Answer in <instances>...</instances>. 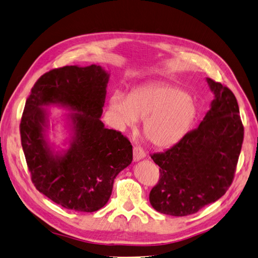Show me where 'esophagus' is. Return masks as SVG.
<instances>
[{
  "instance_id": "esophagus-1",
  "label": "esophagus",
  "mask_w": 258,
  "mask_h": 258,
  "mask_svg": "<svg viewBox=\"0 0 258 258\" xmlns=\"http://www.w3.org/2000/svg\"><path fill=\"white\" fill-rule=\"evenodd\" d=\"M145 157H146V154H145V151L141 147H134L133 148V160L135 162L144 159Z\"/></svg>"
}]
</instances>
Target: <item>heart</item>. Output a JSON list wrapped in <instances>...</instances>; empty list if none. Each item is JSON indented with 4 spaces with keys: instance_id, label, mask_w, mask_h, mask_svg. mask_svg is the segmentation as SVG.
Wrapping results in <instances>:
<instances>
[{
    "instance_id": "1",
    "label": "heart",
    "mask_w": 258,
    "mask_h": 258,
    "mask_svg": "<svg viewBox=\"0 0 258 258\" xmlns=\"http://www.w3.org/2000/svg\"><path fill=\"white\" fill-rule=\"evenodd\" d=\"M110 111L121 128L133 127L144 120L145 136L158 148L179 143L198 115L196 101L185 90L170 84L155 83L134 89L125 97H111Z\"/></svg>"
}]
</instances>
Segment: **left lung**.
<instances>
[{
    "instance_id": "left-lung-1",
    "label": "left lung",
    "mask_w": 258,
    "mask_h": 258,
    "mask_svg": "<svg viewBox=\"0 0 258 258\" xmlns=\"http://www.w3.org/2000/svg\"><path fill=\"white\" fill-rule=\"evenodd\" d=\"M206 81L215 98L198 127L173 147L151 155L160 180L149 202L164 215L197 213L223 196L233 180L244 137L239 105L228 87Z\"/></svg>"
}]
</instances>
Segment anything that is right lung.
I'll list each match as a JSON object with an SVG mask.
<instances>
[{"label": "right lung", "instance_id": "1", "mask_svg": "<svg viewBox=\"0 0 258 258\" xmlns=\"http://www.w3.org/2000/svg\"><path fill=\"white\" fill-rule=\"evenodd\" d=\"M110 74L100 65L64 66L31 88L21 122L24 154L39 192L66 209L92 213L108 203L115 176L133 160V148L100 117ZM49 106L70 112L63 120L68 149L49 141Z\"/></svg>", "mask_w": 258, "mask_h": 258}]
</instances>
